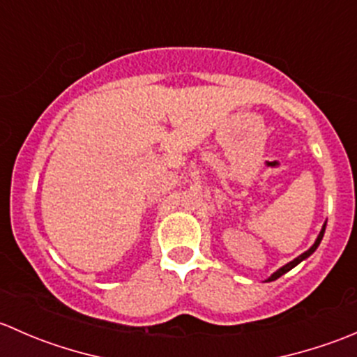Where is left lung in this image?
<instances>
[{"label": "left lung", "instance_id": "8db88e82", "mask_svg": "<svg viewBox=\"0 0 357 357\" xmlns=\"http://www.w3.org/2000/svg\"><path fill=\"white\" fill-rule=\"evenodd\" d=\"M325 228H326V222H325V225H323V228H321V231H319L318 238H316V242H314V243H312V245H311V248H309V250H305V252H304V254H301V255H298V257H295V259H294V261H290V262H289V264L282 266V268H280V269H278V271H275V273H273V275H271V276H269V278H268V280H266V282H275V280H278V278H280V276H282V275H285V273H289V271H290V269H294V268H295V266H297V264H298V262H302V261H304V259H307V257H309V255H311V254H312V252H314V250H316V248H318V247H319V243H321V240H323V235H325Z\"/></svg>", "mask_w": 357, "mask_h": 357}]
</instances>
